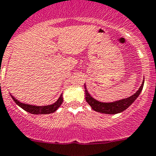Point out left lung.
I'll list each match as a JSON object with an SVG mask.
<instances>
[{"instance_id": "left-lung-1", "label": "left lung", "mask_w": 156, "mask_h": 156, "mask_svg": "<svg viewBox=\"0 0 156 156\" xmlns=\"http://www.w3.org/2000/svg\"><path fill=\"white\" fill-rule=\"evenodd\" d=\"M144 81H145V80H143L142 84L141 85V87H140V88L138 89V90L137 91L135 94H134L133 95L131 96V97H129V98H125V99H123L121 100V101H118L112 103L100 102V101H97V100H95L94 98H93L90 95L89 93H88L85 84H84L86 94V101L89 104V105L91 107V108H92L94 111H97V112L108 114H118V113H121L122 112V111H125V110H126L127 108H128L130 105H131V104L136 100V98L139 96L140 93L142 90V88H143L144 86Z\"/></svg>"}]
</instances>
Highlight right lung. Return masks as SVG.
<instances>
[{"label":"right lung","instance_id":"obj_1","mask_svg":"<svg viewBox=\"0 0 156 156\" xmlns=\"http://www.w3.org/2000/svg\"><path fill=\"white\" fill-rule=\"evenodd\" d=\"M11 98H12V99L14 100V101L18 104V106L21 107L22 109H24L25 111H28V112L33 114H51V113L55 112L60 107L62 101H63V99H62V94H61L60 97H59V98H58L56 102L54 103L53 104H51V105H47V106H33V105L23 104V103H21L20 101H18L13 96H11Z\"/></svg>","mask_w":156,"mask_h":156}]
</instances>
